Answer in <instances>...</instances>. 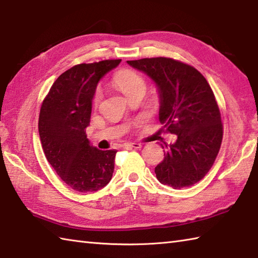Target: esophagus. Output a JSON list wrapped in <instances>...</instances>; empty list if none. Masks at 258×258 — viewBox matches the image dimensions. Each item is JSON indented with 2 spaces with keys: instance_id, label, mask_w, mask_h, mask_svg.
Returning a JSON list of instances; mask_svg holds the SVG:
<instances>
[{
  "instance_id": "obj_1",
  "label": "esophagus",
  "mask_w": 258,
  "mask_h": 258,
  "mask_svg": "<svg viewBox=\"0 0 258 258\" xmlns=\"http://www.w3.org/2000/svg\"><path fill=\"white\" fill-rule=\"evenodd\" d=\"M123 146L125 147V149H135V150L141 149L142 147V145L140 143H126Z\"/></svg>"
}]
</instances>
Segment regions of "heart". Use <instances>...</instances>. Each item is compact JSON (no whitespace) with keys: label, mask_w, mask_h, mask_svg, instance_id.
<instances>
[{"label":"heart","mask_w":258,"mask_h":258,"mask_svg":"<svg viewBox=\"0 0 258 258\" xmlns=\"http://www.w3.org/2000/svg\"><path fill=\"white\" fill-rule=\"evenodd\" d=\"M112 83L117 89L124 93L126 96H130L135 91L144 89L145 90V82L141 75H139L136 72L128 69H122L117 71L114 74L112 79ZM103 97V92L100 87H96L93 92L92 95V104L93 106H97L100 104Z\"/></svg>","instance_id":"b5f03b06"}]
</instances>
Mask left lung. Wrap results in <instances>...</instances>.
I'll list each match as a JSON object with an SVG mask.
<instances>
[{
    "instance_id": "1",
    "label": "left lung",
    "mask_w": 258,
    "mask_h": 258,
    "mask_svg": "<svg viewBox=\"0 0 258 258\" xmlns=\"http://www.w3.org/2000/svg\"><path fill=\"white\" fill-rule=\"evenodd\" d=\"M127 63L155 82L161 97L160 120L166 133L177 135L162 145L164 160L155 167L157 179L173 188L188 187L205 176L220 152L223 123L215 95L195 68L169 57Z\"/></svg>"
}]
</instances>
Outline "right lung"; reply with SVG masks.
<instances>
[{"mask_svg": "<svg viewBox=\"0 0 258 258\" xmlns=\"http://www.w3.org/2000/svg\"><path fill=\"white\" fill-rule=\"evenodd\" d=\"M119 62L74 65L58 76L42 102L38 133L46 160L65 184L81 193L101 189L112 178L117 151L91 146L85 128L97 82Z\"/></svg>", "mask_w": 258, "mask_h": 258, "instance_id": "right-lung-1", "label": "right lung"}]
</instances>
